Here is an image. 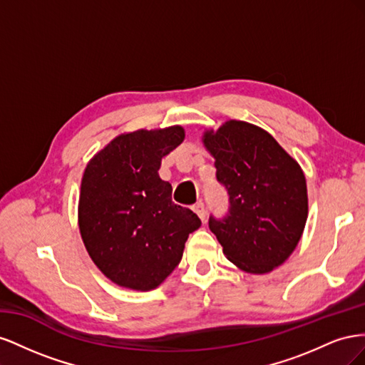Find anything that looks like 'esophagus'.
<instances>
[{
  "instance_id": "34e87169",
  "label": "esophagus",
  "mask_w": 365,
  "mask_h": 365,
  "mask_svg": "<svg viewBox=\"0 0 365 365\" xmlns=\"http://www.w3.org/2000/svg\"><path fill=\"white\" fill-rule=\"evenodd\" d=\"M192 208H193V212L197 215V217H200L202 222H204V219H205V205L202 202H196Z\"/></svg>"
}]
</instances>
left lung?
Returning <instances> with one entry per match:
<instances>
[{
    "mask_svg": "<svg viewBox=\"0 0 365 365\" xmlns=\"http://www.w3.org/2000/svg\"><path fill=\"white\" fill-rule=\"evenodd\" d=\"M202 143L230 195L228 216L210 217V230L239 269L271 272L289 259L304 231L309 202L300 164L269 132L240 120L205 129Z\"/></svg>",
    "mask_w": 365,
    "mask_h": 365,
    "instance_id": "1",
    "label": "left lung"
}]
</instances>
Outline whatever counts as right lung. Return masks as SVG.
<instances>
[{
    "label": "right lung",
    "mask_w": 365,
    "mask_h": 365,
    "mask_svg": "<svg viewBox=\"0 0 365 365\" xmlns=\"http://www.w3.org/2000/svg\"><path fill=\"white\" fill-rule=\"evenodd\" d=\"M184 137L180 125L125 132L86 164L79 231L96 267L121 288H158L181 262L187 237L201 227L192 210L172 202V185L158 175L163 157Z\"/></svg>",
    "instance_id": "1"
}]
</instances>
